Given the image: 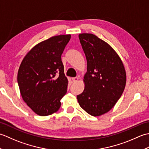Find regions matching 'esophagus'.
Wrapping results in <instances>:
<instances>
[{
	"instance_id": "1",
	"label": "esophagus",
	"mask_w": 149,
	"mask_h": 149,
	"mask_svg": "<svg viewBox=\"0 0 149 149\" xmlns=\"http://www.w3.org/2000/svg\"><path fill=\"white\" fill-rule=\"evenodd\" d=\"M78 80H79V78L77 77L72 78V81H73V82H74V83H76L77 81H78Z\"/></svg>"
}]
</instances>
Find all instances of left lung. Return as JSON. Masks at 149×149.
I'll use <instances>...</instances> for the list:
<instances>
[{
	"instance_id": "8db88e82",
	"label": "left lung",
	"mask_w": 149,
	"mask_h": 149,
	"mask_svg": "<svg viewBox=\"0 0 149 149\" xmlns=\"http://www.w3.org/2000/svg\"><path fill=\"white\" fill-rule=\"evenodd\" d=\"M87 60L84 89L78 102L90 115L98 116L111 109L121 97L126 73L121 59L108 43L93 34L79 35Z\"/></svg>"
}]
</instances>
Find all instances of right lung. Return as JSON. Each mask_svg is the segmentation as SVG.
Listing matches in <instances>:
<instances>
[{
  "label": "right lung",
  "mask_w": 149,
  "mask_h": 149,
  "mask_svg": "<svg viewBox=\"0 0 149 149\" xmlns=\"http://www.w3.org/2000/svg\"><path fill=\"white\" fill-rule=\"evenodd\" d=\"M70 38V34L55 36L38 43L19 67L17 81L22 99L40 116L56 112L67 91L61 57Z\"/></svg>",
  "instance_id": "add662e5"
}]
</instances>
